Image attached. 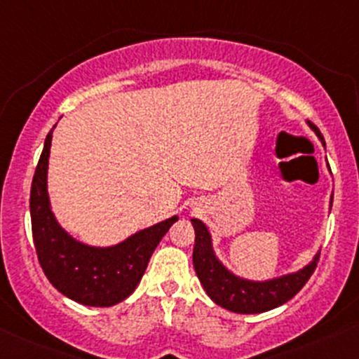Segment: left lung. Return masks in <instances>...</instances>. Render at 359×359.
<instances>
[{
	"label": "left lung",
	"mask_w": 359,
	"mask_h": 359,
	"mask_svg": "<svg viewBox=\"0 0 359 359\" xmlns=\"http://www.w3.org/2000/svg\"><path fill=\"white\" fill-rule=\"evenodd\" d=\"M306 124L318 136L322 144H325L317 126L310 121H306ZM332 199L334 194L330 196V206H332ZM191 222L196 231L192 262H194L201 285L216 305L235 313H262L291 300L313 274L318 257H320L317 252L312 262L306 264L297 273L283 274L278 278L266 279V281H252V279L233 274L216 257L212 250L211 233L206 224L196 218H192Z\"/></svg>",
	"instance_id": "8db88e82"
}]
</instances>
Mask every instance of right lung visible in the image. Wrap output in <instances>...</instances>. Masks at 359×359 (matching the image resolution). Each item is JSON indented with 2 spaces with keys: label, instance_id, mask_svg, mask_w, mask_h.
<instances>
[{
  "label": "right lung",
  "instance_id": "add662e5",
  "mask_svg": "<svg viewBox=\"0 0 359 359\" xmlns=\"http://www.w3.org/2000/svg\"><path fill=\"white\" fill-rule=\"evenodd\" d=\"M53 131L46 137L30 191L34 245L39 262L59 293L86 306H112L126 300L143 278L153 250L179 216L136 231L117 245L93 247L73 238L50 210L47 192Z\"/></svg>",
  "mask_w": 359,
  "mask_h": 359
}]
</instances>
